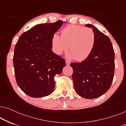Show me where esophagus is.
<instances>
[{
    "label": "esophagus",
    "instance_id": "esophagus-1",
    "mask_svg": "<svg viewBox=\"0 0 126 126\" xmlns=\"http://www.w3.org/2000/svg\"><path fill=\"white\" fill-rule=\"evenodd\" d=\"M66 64L67 65H70V62L68 61H66Z\"/></svg>",
    "mask_w": 126,
    "mask_h": 126
}]
</instances>
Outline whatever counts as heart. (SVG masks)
<instances>
[{"label": "heart", "instance_id": "b5f03b06", "mask_svg": "<svg viewBox=\"0 0 126 126\" xmlns=\"http://www.w3.org/2000/svg\"><path fill=\"white\" fill-rule=\"evenodd\" d=\"M96 35L92 29L80 25H70L61 32V35L53 34L51 49L57 55H61L69 48L66 55L69 60L81 62L88 59L96 45Z\"/></svg>", "mask_w": 126, "mask_h": 126}]
</instances>
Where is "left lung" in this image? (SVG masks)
Segmentation results:
<instances>
[{"mask_svg": "<svg viewBox=\"0 0 126 126\" xmlns=\"http://www.w3.org/2000/svg\"><path fill=\"white\" fill-rule=\"evenodd\" d=\"M96 45L90 57L79 63H71L74 87L77 94L85 99L103 95L111 87L115 70V53L109 38L94 25Z\"/></svg>", "mask_w": 126, "mask_h": 126, "instance_id": "1", "label": "left lung"}]
</instances>
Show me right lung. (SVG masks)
Segmentation results:
<instances>
[{"mask_svg":"<svg viewBox=\"0 0 126 126\" xmlns=\"http://www.w3.org/2000/svg\"><path fill=\"white\" fill-rule=\"evenodd\" d=\"M63 23L39 24L22 34L13 57L15 78L20 89L32 97H42L54 91V77L66 63L51 50V40Z\"/></svg>","mask_w":126,"mask_h":126,"instance_id":"right-lung-1","label":"right lung"}]
</instances>
